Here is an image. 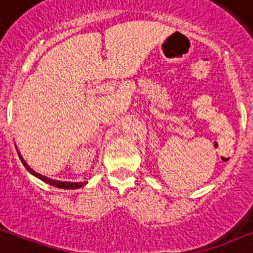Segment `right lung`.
Masks as SVG:
<instances>
[{"mask_svg": "<svg viewBox=\"0 0 253 253\" xmlns=\"http://www.w3.org/2000/svg\"><path fill=\"white\" fill-rule=\"evenodd\" d=\"M18 151V150H17ZM18 155H19V159H21V162H22V165L25 166V169H28L29 172L32 173V175H34L36 178L38 179H41L42 182H45L47 183V184H50V186H54V187H57V188H63V190H75V188H80V187L84 186L86 183H74V182H59V180H53V179H50L47 178V176H43V175H41V173H38L36 172L34 169H30L28 165H26V162L24 161V158L21 157V154L18 152Z\"/></svg>", "mask_w": 253, "mask_h": 253, "instance_id": "right-lung-1", "label": "right lung"}]
</instances>
